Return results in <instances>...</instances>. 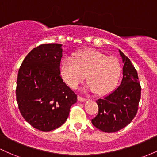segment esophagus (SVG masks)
<instances>
[{
    "label": "esophagus",
    "mask_w": 157,
    "mask_h": 157,
    "mask_svg": "<svg viewBox=\"0 0 157 157\" xmlns=\"http://www.w3.org/2000/svg\"><path fill=\"white\" fill-rule=\"evenodd\" d=\"M77 98H78V101H80V102H84V101H86V98L82 97V96H80V95H78Z\"/></svg>",
    "instance_id": "obj_1"
}]
</instances>
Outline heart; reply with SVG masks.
Listing matches in <instances>:
<instances>
[{
	"mask_svg": "<svg viewBox=\"0 0 157 157\" xmlns=\"http://www.w3.org/2000/svg\"><path fill=\"white\" fill-rule=\"evenodd\" d=\"M61 74L71 87L75 89L87 76L89 88L98 95H104L116 87L121 75V65L115 57L86 50L65 57L61 63Z\"/></svg>",
	"mask_w": 157,
	"mask_h": 157,
	"instance_id": "1",
	"label": "heart"
}]
</instances>
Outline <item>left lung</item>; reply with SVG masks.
<instances>
[{"label":"left lung","instance_id":"left-lung-1","mask_svg":"<svg viewBox=\"0 0 157 157\" xmlns=\"http://www.w3.org/2000/svg\"><path fill=\"white\" fill-rule=\"evenodd\" d=\"M124 63L123 78L118 88L96 101L98 114L92 119L96 128L105 132H115L128 125L138 111L141 86L136 68L130 59L119 50Z\"/></svg>","mask_w":157,"mask_h":157}]
</instances>
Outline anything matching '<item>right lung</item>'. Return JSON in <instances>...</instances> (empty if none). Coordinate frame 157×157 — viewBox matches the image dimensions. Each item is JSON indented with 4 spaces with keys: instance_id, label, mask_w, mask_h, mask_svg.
<instances>
[{
    "instance_id": "1",
    "label": "right lung",
    "mask_w": 157,
    "mask_h": 157,
    "mask_svg": "<svg viewBox=\"0 0 157 157\" xmlns=\"http://www.w3.org/2000/svg\"><path fill=\"white\" fill-rule=\"evenodd\" d=\"M61 44H44L26 56L18 70L16 101L34 128L51 131L65 123L77 97L60 76Z\"/></svg>"
}]
</instances>
